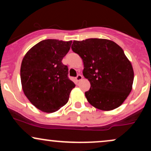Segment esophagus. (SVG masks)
<instances>
[{
	"label": "esophagus",
	"mask_w": 151,
	"mask_h": 151,
	"mask_svg": "<svg viewBox=\"0 0 151 151\" xmlns=\"http://www.w3.org/2000/svg\"><path fill=\"white\" fill-rule=\"evenodd\" d=\"M81 79H82V76H81V74H78L77 77H76V80H77V81H80Z\"/></svg>",
	"instance_id": "1"
}]
</instances>
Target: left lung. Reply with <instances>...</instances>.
I'll list each match as a JSON object with an SVG mask.
<instances>
[{
    "label": "left lung",
    "instance_id": "left-lung-1",
    "mask_svg": "<svg viewBox=\"0 0 151 151\" xmlns=\"http://www.w3.org/2000/svg\"><path fill=\"white\" fill-rule=\"evenodd\" d=\"M72 50L84 62L83 74L91 84L85 96L100 110L116 109L132 89L133 70L120 46L106 39L73 41Z\"/></svg>",
    "mask_w": 151,
    "mask_h": 151
}]
</instances>
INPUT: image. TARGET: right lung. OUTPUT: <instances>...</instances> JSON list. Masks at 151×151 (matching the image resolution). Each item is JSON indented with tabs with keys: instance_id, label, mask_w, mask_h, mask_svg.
<instances>
[{
	"instance_id": "add662e5",
	"label": "right lung",
	"mask_w": 151,
	"mask_h": 151,
	"mask_svg": "<svg viewBox=\"0 0 151 151\" xmlns=\"http://www.w3.org/2000/svg\"><path fill=\"white\" fill-rule=\"evenodd\" d=\"M72 42L44 40L32 47L22 60V90L29 101L42 111L52 113L65 106L75 86L68 77V67L62 62Z\"/></svg>"
}]
</instances>
